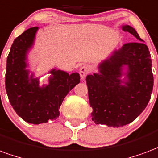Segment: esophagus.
<instances>
[{
	"mask_svg": "<svg viewBox=\"0 0 158 158\" xmlns=\"http://www.w3.org/2000/svg\"><path fill=\"white\" fill-rule=\"evenodd\" d=\"M88 73H89L88 67H86V66H82V67L79 69V75H80V78H81L82 79H85V77L87 76Z\"/></svg>",
	"mask_w": 158,
	"mask_h": 158,
	"instance_id": "34e87169",
	"label": "esophagus"
}]
</instances>
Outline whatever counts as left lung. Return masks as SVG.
Masks as SVG:
<instances>
[{
    "label": "left lung",
    "mask_w": 158,
    "mask_h": 158,
    "mask_svg": "<svg viewBox=\"0 0 158 158\" xmlns=\"http://www.w3.org/2000/svg\"><path fill=\"white\" fill-rule=\"evenodd\" d=\"M138 39L125 43L99 65L100 73L87 75L89 105L95 124L120 127L132 122L148 106L153 89L152 59L148 46L131 26L122 27ZM124 66L126 80H121Z\"/></svg>",
    "instance_id": "obj_1"
}]
</instances>
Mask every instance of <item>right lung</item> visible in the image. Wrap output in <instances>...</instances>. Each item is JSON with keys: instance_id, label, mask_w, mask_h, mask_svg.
Segmentation results:
<instances>
[{"instance_id": "1", "label": "right lung", "mask_w": 158, "mask_h": 158, "mask_svg": "<svg viewBox=\"0 0 158 158\" xmlns=\"http://www.w3.org/2000/svg\"><path fill=\"white\" fill-rule=\"evenodd\" d=\"M38 27L26 30L14 40L8 54L6 71V90L14 110L31 124L46 123L59 116V107L65 96L80 82L78 73L69 74L52 69L48 84L39 86V79L29 76L26 69L27 53L34 42Z\"/></svg>"}]
</instances>
